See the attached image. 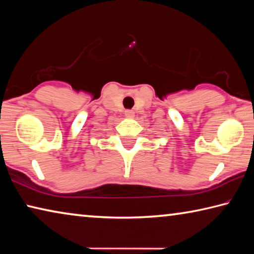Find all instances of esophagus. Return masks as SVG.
<instances>
[{
    "label": "esophagus",
    "mask_w": 254,
    "mask_h": 254,
    "mask_svg": "<svg viewBox=\"0 0 254 254\" xmlns=\"http://www.w3.org/2000/svg\"><path fill=\"white\" fill-rule=\"evenodd\" d=\"M126 117L127 118V119H132L133 117H134V112L133 111H130V110H127V111H126Z\"/></svg>",
    "instance_id": "34e87169"
}]
</instances>
